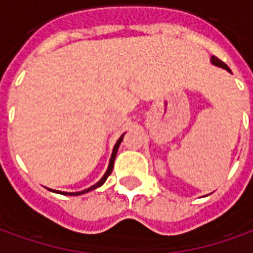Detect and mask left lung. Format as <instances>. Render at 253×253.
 Instances as JSON below:
<instances>
[{
	"mask_svg": "<svg viewBox=\"0 0 253 253\" xmlns=\"http://www.w3.org/2000/svg\"><path fill=\"white\" fill-rule=\"evenodd\" d=\"M211 62L215 65V66H219L222 67V69H225V70H228V72H230V69H229L228 66H226V63H223L221 59H218L217 57H211Z\"/></svg>",
	"mask_w": 253,
	"mask_h": 253,
	"instance_id": "left-lung-1",
	"label": "left lung"
}]
</instances>
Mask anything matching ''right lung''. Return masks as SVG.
<instances>
[{"instance_id": "obj_1", "label": "right lung", "mask_w": 253, "mask_h": 253, "mask_svg": "<svg viewBox=\"0 0 253 253\" xmlns=\"http://www.w3.org/2000/svg\"><path fill=\"white\" fill-rule=\"evenodd\" d=\"M125 135V134H123ZM123 135H122L119 139H118V142L115 143V146H114V150H112V156H111V160H110V165H108V169H107V172L104 173V176L100 179V181H97L94 186H92L90 188H88V190H84V191H80V192H61L62 195H81V194H85V192H88V191H92L94 190V188H97V187L103 186L105 183V180H107V177L111 175V172H112V169H114V161H115V157H116V153H118V149H119V145H121V142L123 141ZM54 192H58V191H54Z\"/></svg>"}]
</instances>
